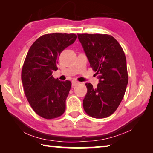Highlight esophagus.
Listing matches in <instances>:
<instances>
[{"label": "esophagus", "instance_id": "1", "mask_svg": "<svg viewBox=\"0 0 153 153\" xmlns=\"http://www.w3.org/2000/svg\"><path fill=\"white\" fill-rule=\"evenodd\" d=\"M79 84V82H77V81H72V86H76V85H77Z\"/></svg>", "mask_w": 153, "mask_h": 153}]
</instances>
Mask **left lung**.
I'll list each match as a JSON object with an SVG mask.
<instances>
[{"label": "left lung", "mask_w": 153, "mask_h": 153, "mask_svg": "<svg viewBox=\"0 0 153 153\" xmlns=\"http://www.w3.org/2000/svg\"><path fill=\"white\" fill-rule=\"evenodd\" d=\"M90 67L99 79L97 88L87 83L83 107L88 115L105 118L115 112L122 100L128 83L123 50L113 36L107 34H77Z\"/></svg>", "instance_id": "8db88e82"}]
</instances>
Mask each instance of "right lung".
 Listing matches in <instances>:
<instances>
[{"instance_id":"add662e5","label":"right lung","mask_w":153,"mask_h":153,"mask_svg":"<svg viewBox=\"0 0 153 153\" xmlns=\"http://www.w3.org/2000/svg\"><path fill=\"white\" fill-rule=\"evenodd\" d=\"M77 38L74 33H48L38 38L30 48L22 71L25 97L36 114L45 119L60 117L71 82L54 78L53 71L60 54Z\"/></svg>"}]
</instances>
